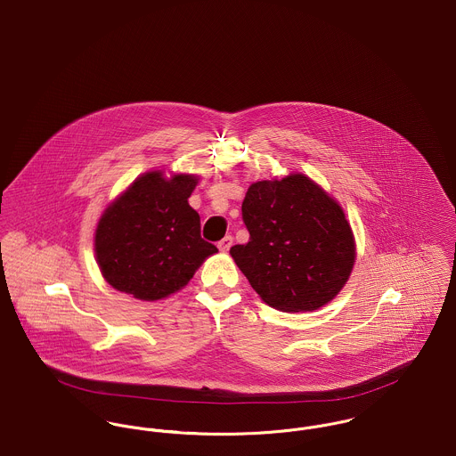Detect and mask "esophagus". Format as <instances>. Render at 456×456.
Returning a JSON list of instances; mask_svg holds the SVG:
<instances>
[{
  "label": "esophagus",
  "mask_w": 456,
  "mask_h": 456,
  "mask_svg": "<svg viewBox=\"0 0 456 456\" xmlns=\"http://www.w3.org/2000/svg\"><path fill=\"white\" fill-rule=\"evenodd\" d=\"M232 246V236H225V238H222L220 241H218V249L220 251H229V248Z\"/></svg>",
  "instance_id": "esophagus-1"
}]
</instances>
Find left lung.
Masks as SVG:
<instances>
[{
    "label": "left lung",
    "mask_w": 456,
    "mask_h": 456,
    "mask_svg": "<svg viewBox=\"0 0 456 456\" xmlns=\"http://www.w3.org/2000/svg\"><path fill=\"white\" fill-rule=\"evenodd\" d=\"M246 245L231 248L260 298L282 313L315 311L346 286L355 260L342 207L302 174L255 182L243 201Z\"/></svg>",
    "instance_id": "obj_1"
}]
</instances>
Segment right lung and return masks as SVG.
Returning a JSON list of instances; mask_svg holds the SVG:
<instances>
[{"label":"right lung","instance_id":"add662e5","mask_svg":"<svg viewBox=\"0 0 456 456\" xmlns=\"http://www.w3.org/2000/svg\"><path fill=\"white\" fill-rule=\"evenodd\" d=\"M196 185V175L147 172L105 208L95 255L112 288L139 300H161L183 288L218 251L201 238L200 215L189 207Z\"/></svg>","mask_w":456,"mask_h":456}]
</instances>
